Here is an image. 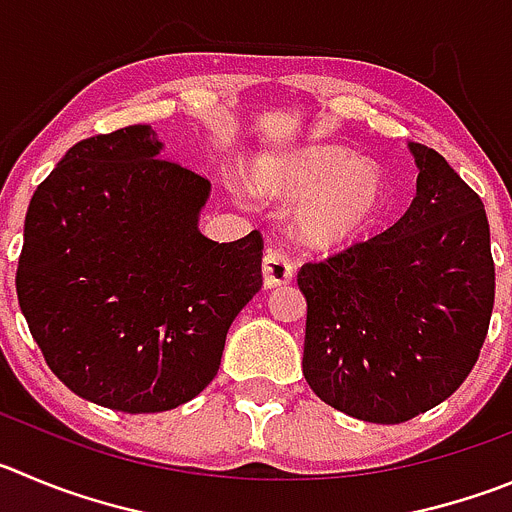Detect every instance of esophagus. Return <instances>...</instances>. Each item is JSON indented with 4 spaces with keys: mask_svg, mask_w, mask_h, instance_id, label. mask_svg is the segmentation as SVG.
<instances>
[{
    "mask_svg": "<svg viewBox=\"0 0 512 512\" xmlns=\"http://www.w3.org/2000/svg\"><path fill=\"white\" fill-rule=\"evenodd\" d=\"M293 275L295 267L293 262H290V257L285 255V252L270 247V250L265 252V257H262V278H265V288H278V285L290 283Z\"/></svg>",
    "mask_w": 512,
    "mask_h": 512,
    "instance_id": "34e87169",
    "label": "esophagus"
}]
</instances>
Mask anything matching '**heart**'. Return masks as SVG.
Here are the masks:
<instances>
[{"instance_id": "1", "label": "heart", "mask_w": 512, "mask_h": 512, "mask_svg": "<svg viewBox=\"0 0 512 512\" xmlns=\"http://www.w3.org/2000/svg\"><path fill=\"white\" fill-rule=\"evenodd\" d=\"M257 189L272 197L306 194L295 209L300 240L333 250L361 240L389 199V179L374 161L336 143L290 148L252 166Z\"/></svg>"}]
</instances>
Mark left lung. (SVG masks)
Masks as SVG:
<instances>
[{
    "label": "left lung",
    "mask_w": 512,
    "mask_h": 512,
    "mask_svg": "<svg viewBox=\"0 0 512 512\" xmlns=\"http://www.w3.org/2000/svg\"><path fill=\"white\" fill-rule=\"evenodd\" d=\"M417 197L386 232L305 262L303 376L348 417L399 424L455 394L495 303L490 224L444 156L409 143Z\"/></svg>",
    "instance_id": "1"
}]
</instances>
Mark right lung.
I'll list each match as a JSON object with an SVG mask.
<instances>
[{
	"label": "right lung",
	"mask_w": 512,
	"mask_h": 512,
	"mask_svg": "<svg viewBox=\"0 0 512 512\" xmlns=\"http://www.w3.org/2000/svg\"><path fill=\"white\" fill-rule=\"evenodd\" d=\"M161 148L151 126L75 143L32 194L17 265L19 308L52 374L126 414L194 399L262 288V234L204 237L212 184Z\"/></svg>",
	"instance_id": "obj_1"
}]
</instances>
